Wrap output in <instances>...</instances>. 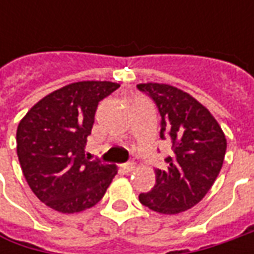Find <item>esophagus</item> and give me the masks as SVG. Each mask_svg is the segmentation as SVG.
<instances>
[{
    "label": "esophagus",
    "instance_id": "1",
    "mask_svg": "<svg viewBox=\"0 0 254 254\" xmlns=\"http://www.w3.org/2000/svg\"><path fill=\"white\" fill-rule=\"evenodd\" d=\"M122 168L126 172H130V171H132L134 168H135V164L132 161H128V162H124V164H122Z\"/></svg>",
    "mask_w": 254,
    "mask_h": 254
}]
</instances>
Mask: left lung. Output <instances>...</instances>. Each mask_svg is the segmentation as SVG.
I'll list each match as a JSON object with an SVG mask.
<instances>
[{"mask_svg":"<svg viewBox=\"0 0 254 254\" xmlns=\"http://www.w3.org/2000/svg\"><path fill=\"white\" fill-rule=\"evenodd\" d=\"M161 116V140H170L167 168L155 170V185L138 199L151 210L175 215L195 206L219 175L226 138L209 110L170 84H137Z\"/></svg>","mask_w":254,"mask_h":254,"instance_id":"left-lung-1","label":"left lung"}]
</instances>
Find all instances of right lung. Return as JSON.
<instances>
[{
  "mask_svg": "<svg viewBox=\"0 0 254 254\" xmlns=\"http://www.w3.org/2000/svg\"><path fill=\"white\" fill-rule=\"evenodd\" d=\"M113 82H76L45 96L21 120L16 154L29 188L49 208L74 213L94 206L117 174L114 164L86 157L99 103Z\"/></svg>",
  "mask_w": 254,
  "mask_h": 254,
  "instance_id": "1",
  "label": "right lung"
}]
</instances>
